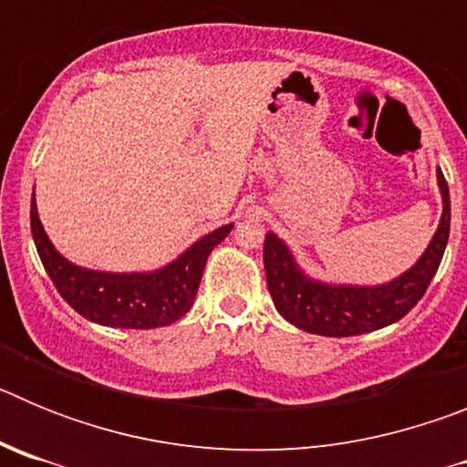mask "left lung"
<instances>
[{"label":"left lung","mask_w":467,"mask_h":467,"mask_svg":"<svg viewBox=\"0 0 467 467\" xmlns=\"http://www.w3.org/2000/svg\"><path fill=\"white\" fill-rule=\"evenodd\" d=\"M437 182L442 192L444 213L437 234L423 257L407 274L393 283L379 287H329L313 283L296 269L290 250L283 241L266 234L264 241V269L266 285L275 308L287 323L296 325L304 332L323 334V337H356V334L374 332L390 323H398L426 295L437 266L442 262L444 247L449 238V187L442 171H437Z\"/></svg>","instance_id":"obj_1"}]
</instances>
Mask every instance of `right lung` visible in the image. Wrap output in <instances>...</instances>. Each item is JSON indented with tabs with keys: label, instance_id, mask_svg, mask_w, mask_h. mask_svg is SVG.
Masks as SVG:
<instances>
[{
	"label": "right lung",
	"instance_id": "add662e5",
	"mask_svg": "<svg viewBox=\"0 0 467 467\" xmlns=\"http://www.w3.org/2000/svg\"><path fill=\"white\" fill-rule=\"evenodd\" d=\"M30 224L41 264L69 306L93 323L130 329L166 327L180 320L192 308L208 254L234 226L226 224L203 236L177 262L156 274H100L79 269L56 253L41 229L35 198Z\"/></svg>",
	"mask_w": 467,
	"mask_h": 467
}]
</instances>
